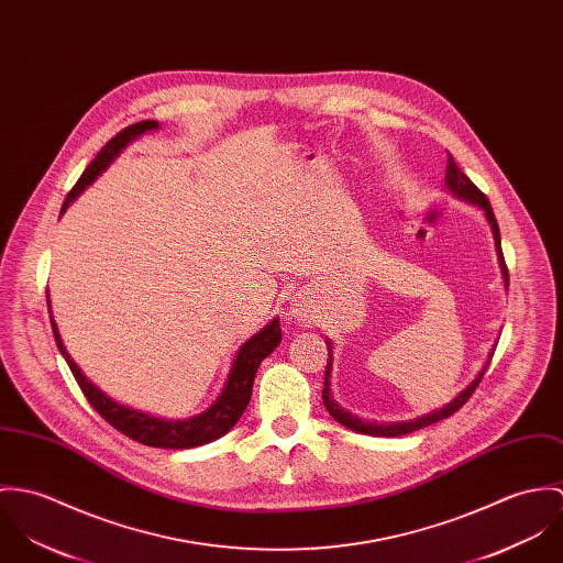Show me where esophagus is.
I'll return each instance as SVG.
<instances>
[{
	"mask_svg": "<svg viewBox=\"0 0 563 563\" xmlns=\"http://www.w3.org/2000/svg\"><path fill=\"white\" fill-rule=\"evenodd\" d=\"M296 312H298V309H296Z\"/></svg>",
	"mask_w": 563,
	"mask_h": 563,
	"instance_id": "esophagus-1",
	"label": "esophagus"
}]
</instances>
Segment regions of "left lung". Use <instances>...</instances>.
<instances>
[{
	"mask_svg": "<svg viewBox=\"0 0 563 563\" xmlns=\"http://www.w3.org/2000/svg\"><path fill=\"white\" fill-rule=\"evenodd\" d=\"M444 184H446V188L449 191H453L457 198H464V200H468V202H473V205H479L484 211H486V218H488V222H490V229H493V235H495V249H497V256H499V265H500V274H503V283H505V287H509V274H507V265H505V258H503V251H500V233H499V224H497V218H495V211H493V207H490V202H488V196L482 191V189L477 188L462 170H460V166L455 164V159L451 157V153H449V159H446V173H444ZM328 343V365H325V375H323V390H321V397H323V406H325V410L330 412V417L334 419V421H339L341 426H345V428H350V430H354V432H361V434H369V437H404V434H410V432H417V430H421V428H428V426H432V423H437V421H442V419H446V417H451L453 412H457L468 399H471V395L475 393V388L479 386V382H482V377L486 374V369H488V365H490V358H493V354L495 352H490V356H488V361H486V365H484V369L479 372V375L453 399V401H449L444 408H440V410H434V412H430V415H423V417H419V419H412V421H397V423H388V426H384V423H374V421H363V419H358V417H354V415H350L347 410H343L336 401H334V397H332V390H330V374H332V350H330V341H325ZM497 347V345H495Z\"/></svg>",
	"mask_w": 563,
	"mask_h": 563,
	"instance_id": "left-lung-1",
	"label": "left lung"
}]
</instances>
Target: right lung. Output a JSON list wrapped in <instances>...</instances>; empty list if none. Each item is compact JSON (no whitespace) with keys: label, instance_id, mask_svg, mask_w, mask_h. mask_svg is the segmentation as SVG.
Listing matches in <instances>:
<instances>
[{"label":"right lung","instance_id":"right-lung-1","mask_svg":"<svg viewBox=\"0 0 563 563\" xmlns=\"http://www.w3.org/2000/svg\"><path fill=\"white\" fill-rule=\"evenodd\" d=\"M157 126H159L157 121H140L135 125L125 126L121 133H117L99 151V155L90 162V166L84 170L79 181L66 194L60 216L66 211V207L117 159V155L125 148L131 140H135L137 135H142L146 131H153ZM47 307H49V291H47ZM52 330H54V336H56V343H58V350H60L64 361L68 363L70 372L75 375L81 393L90 401V406L121 434H125L131 440H137L146 446H159V449H189V446H200L216 438L224 437L240 421V417L244 415V410L251 401L252 384H254V375H256L261 361L267 358L276 350V345L280 343V336H283L280 321H278V317H274L263 330H258L240 347L220 397L205 412H200L191 419H184V421H164V419L131 410L126 406L117 404L114 399H110L99 386H95L86 375L81 374V369L75 365L70 354L66 352L58 325L54 321V314H52Z\"/></svg>","mask_w":563,"mask_h":563}]
</instances>
